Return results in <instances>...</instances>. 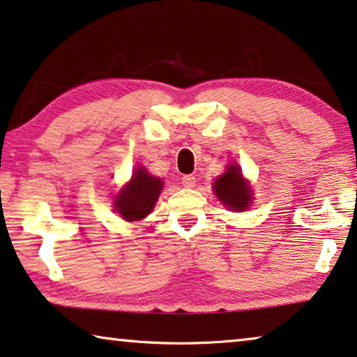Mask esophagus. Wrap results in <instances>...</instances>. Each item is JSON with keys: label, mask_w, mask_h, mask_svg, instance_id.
Segmentation results:
<instances>
[{"label": "esophagus", "mask_w": 357, "mask_h": 357, "mask_svg": "<svg viewBox=\"0 0 357 357\" xmlns=\"http://www.w3.org/2000/svg\"><path fill=\"white\" fill-rule=\"evenodd\" d=\"M181 181H183L184 188H194L195 185V176H192V174H185Z\"/></svg>", "instance_id": "34e87169"}]
</instances>
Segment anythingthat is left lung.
<instances>
[{
	"mask_svg": "<svg viewBox=\"0 0 357 357\" xmlns=\"http://www.w3.org/2000/svg\"><path fill=\"white\" fill-rule=\"evenodd\" d=\"M213 189L218 199L231 210L243 211L252 200V190L247 181H243L241 168L236 165L227 167L226 173L215 181Z\"/></svg>",
	"mask_w": 357,
	"mask_h": 357,
	"instance_id": "left-lung-1",
	"label": "left lung"
}]
</instances>
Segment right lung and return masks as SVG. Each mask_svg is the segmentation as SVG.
<instances>
[{
    "label": "right lung",
    "instance_id": "1",
    "mask_svg": "<svg viewBox=\"0 0 357 357\" xmlns=\"http://www.w3.org/2000/svg\"><path fill=\"white\" fill-rule=\"evenodd\" d=\"M162 188L160 178L151 176L144 168H136L130 184L116 195L115 210L126 221H139L152 211Z\"/></svg>",
    "mask_w": 357,
    "mask_h": 357
}]
</instances>
